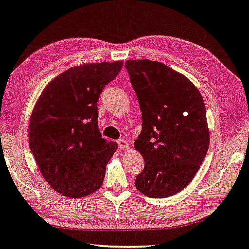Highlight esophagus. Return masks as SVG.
Segmentation results:
<instances>
[{
	"label": "esophagus",
	"mask_w": 249,
	"mask_h": 249,
	"mask_svg": "<svg viewBox=\"0 0 249 249\" xmlns=\"http://www.w3.org/2000/svg\"><path fill=\"white\" fill-rule=\"evenodd\" d=\"M118 144H119V148L122 149V150L129 148L128 141L125 140V139H119V140H118Z\"/></svg>",
	"instance_id": "esophagus-1"
}]
</instances>
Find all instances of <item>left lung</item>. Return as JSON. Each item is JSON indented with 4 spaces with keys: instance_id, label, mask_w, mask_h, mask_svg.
Returning <instances> with one entry per match:
<instances>
[{
    "instance_id": "8db88e82",
    "label": "left lung",
    "mask_w": 249,
    "mask_h": 249,
    "mask_svg": "<svg viewBox=\"0 0 249 249\" xmlns=\"http://www.w3.org/2000/svg\"><path fill=\"white\" fill-rule=\"evenodd\" d=\"M125 68L142 114L134 144L144 168L136 188L149 197L172 196L192 181L207 153L204 100L188 77L162 62L128 60Z\"/></svg>"
}]
</instances>
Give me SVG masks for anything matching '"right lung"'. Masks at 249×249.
Returning a JSON list of instances; mask_svg holds the SVG:
<instances>
[{
	"label": "right lung",
	"instance_id": "obj_1",
	"mask_svg": "<svg viewBox=\"0 0 249 249\" xmlns=\"http://www.w3.org/2000/svg\"><path fill=\"white\" fill-rule=\"evenodd\" d=\"M123 62L70 68L48 84L34 107L29 145L47 183L73 198L97 191L118 144L101 137L98 102Z\"/></svg>",
	"mask_w": 249,
	"mask_h": 249
}]
</instances>
